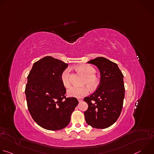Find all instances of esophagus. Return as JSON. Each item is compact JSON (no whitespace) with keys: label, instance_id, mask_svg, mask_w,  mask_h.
<instances>
[{"label":"esophagus","instance_id":"1","mask_svg":"<svg viewBox=\"0 0 154 154\" xmlns=\"http://www.w3.org/2000/svg\"><path fill=\"white\" fill-rule=\"evenodd\" d=\"M83 99L82 97H80V98H78V99H77V100H78L79 102H82V101L83 100Z\"/></svg>","mask_w":154,"mask_h":154}]
</instances>
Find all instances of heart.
Listing matches in <instances>:
<instances>
[{
    "instance_id": "1",
    "label": "heart",
    "mask_w": 154,
    "mask_h": 154,
    "mask_svg": "<svg viewBox=\"0 0 154 154\" xmlns=\"http://www.w3.org/2000/svg\"><path fill=\"white\" fill-rule=\"evenodd\" d=\"M78 70L85 76L84 83L87 84L91 88H95L99 85V80L95 75L96 69L90 64H81L77 67ZM69 68L65 69L61 74V81L66 88L69 87L71 83L69 79ZM90 88L88 86L82 87L72 86L67 91V94L69 97L80 98L88 94Z\"/></svg>"
}]
</instances>
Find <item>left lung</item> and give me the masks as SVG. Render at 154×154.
<instances>
[{"mask_svg": "<svg viewBox=\"0 0 154 154\" xmlns=\"http://www.w3.org/2000/svg\"><path fill=\"white\" fill-rule=\"evenodd\" d=\"M99 70L100 79L96 91L84 98L88 108L84 112L87 124L96 128H105L113 124L122 111L125 95L124 75L115 63L104 57L87 62Z\"/></svg>", "mask_w": 154, "mask_h": 154, "instance_id": "8db88e82", "label": "left lung"}]
</instances>
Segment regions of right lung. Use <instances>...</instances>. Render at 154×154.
Masks as SVG:
<instances>
[{
	"label": "right lung",
	"mask_w": 154,
	"mask_h": 154,
	"mask_svg": "<svg viewBox=\"0 0 154 154\" xmlns=\"http://www.w3.org/2000/svg\"><path fill=\"white\" fill-rule=\"evenodd\" d=\"M68 64L47 56L35 62L27 77L26 96L29 111L41 127L58 130L66 127L78 105L75 97L65 96L61 81L62 72Z\"/></svg>",
	"instance_id": "1"
}]
</instances>
